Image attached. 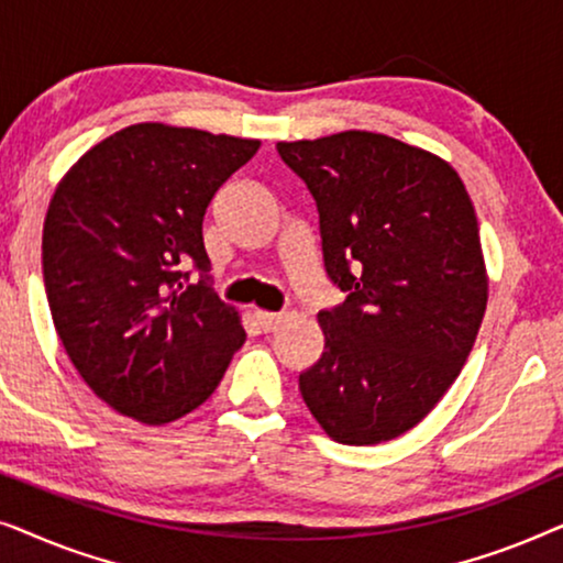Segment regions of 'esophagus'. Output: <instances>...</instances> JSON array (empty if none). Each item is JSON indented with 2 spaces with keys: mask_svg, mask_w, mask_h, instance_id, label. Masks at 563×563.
Masks as SVG:
<instances>
[{
  "mask_svg": "<svg viewBox=\"0 0 563 563\" xmlns=\"http://www.w3.org/2000/svg\"><path fill=\"white\" fill-rule=\"evenodd\" d=\"M256 320H258V328L264 330V333H274V330L279 328L282 314L279 312H256Z\"/></svg>",
  "mask_w": 563,
  "mask_h": 563,
  "instance_id": "esophagus-1",
  "label": "esophagus"
}]
</instances>
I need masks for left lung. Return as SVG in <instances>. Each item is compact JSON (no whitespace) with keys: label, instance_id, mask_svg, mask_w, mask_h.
<instances>
[{"label":"left lung","instance_id":"obj_1","mask_svg":"<svg viewBox=\"0 0 563 563\" xmlns=\"http://www.w3.org/2000/svg\"><path fill=\"white\" fill-rule=\"evenodd\" d=\"M318 205L328 279L320 361L299 391L343 445L391 441L433 410L487 310L479 222L464 181L433 153L366 130L276 143Z\"/></svg>","mask_w":563,"mask_h":563}]
</instances>
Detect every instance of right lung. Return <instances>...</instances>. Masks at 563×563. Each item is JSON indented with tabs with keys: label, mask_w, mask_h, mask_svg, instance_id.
I'll return each instance as SVG.
<instances>
[{
	"label": "right lung",
	"mask_w": 563,
	"mask_h": 563,
	"mask_svg": "<svg viewBox=\"0 0 563 563\" xmlns=\"http://www.w3.org/2000/svg\"><path fill=\"white\" fill-rule=\"evenodd\" d=\"M261 141L141 122L76 161L43 225L53 325L95 395L164 426L218 387L245 330L214 295L202 222ZM200 272L188 284L186 266Z\"/></svg>",
	"instance_id": "add662e5"
}]
</instances>
